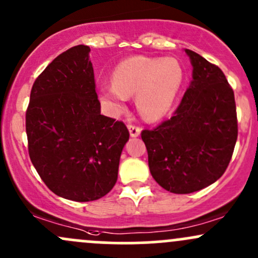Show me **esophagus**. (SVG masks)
Masks as SVG:
<instances>
[{
    "label": "esophagus",
    "mask_w": 258,
    "mask_h": 258,
    "mask_svg": "<svg viewBox=\"0 0 258 258\" xmlns=\"http://www.w3.org/2000/svg\"><path fill=\"white\" fill-rule=\"evenodd\" d=\"M128 129H129V134L132 138H137L139 137L140 133H141V129L139 126H135V125H132V124H129L128 125Z\"/></svg>",
    "instance_id": "obj_1"
}]
</instances>
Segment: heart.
I'll return each mask as SVG.
<instances>
[{"label":"heart","mask_w":258,"mask_h":258,"mask_svg":"<svg viewBox=\"0 0 258 258\" xmlns=\"http://www.w3.org/2000/svg\"><path fill=\"white\" fill-rule=\"evenodd\" d=\"M183 80V69L173 57L133 56L115 66L112 84L98 88V98L109 114L118 115L125 110L128 97L137 96L141 117L155 121L171 112Z\"/></svg>","instance_id":"1"}]
</instances>
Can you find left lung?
Returning a JSON list of instances; mask_svg holds the SVG:
<instances>
[{
  "label": "left lung",
  "mask_w": 258,
  "mask_h": 258,
  "mask_svg": "<svg viewBox=\"0 0 258 258\" xmlns=\"http://www.w3.org/2000/svg\"><path fill=\"white\" fill-rule=\"evenodd\" d=\"M184 51L192 81L176 113L141 133L152 177L176 195L197 192L220 178L237 139L234 91L225 75L197 52Z\"/></svg>",
  "instance_id": "left-lung-1"
}]
</instances>
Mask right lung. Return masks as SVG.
I'll list each match as a JSON object with an SVG mask.
<instances>
[{"instance_id": "1", "label": "right lung", "mask_w": 258, "mask_h": 258, "mask_svg": "<svg viewBox=\"0 0 258 258\" xmlns=\"http://www.w3.org/2000/svg\"><path fill=\"white\" fill-rule=\"evenodd\" d=\"M90 46L55 57L35 80L26 113L29 157L55 195L75 202L102 198L114 187L129 132L101 114Z\"/></svg>"}]
</instances>
